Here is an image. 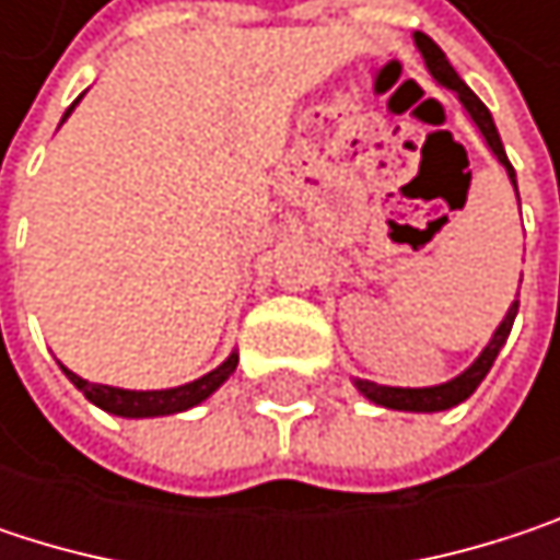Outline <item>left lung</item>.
I'll list each match as a JSON object with an SVG mask.
<instances>
[{"mask_svg":"<svg viewBox=\"0 0 560 560\" xmlns=\"http://www.w3.org/2000/svg\"><path fill=\"white\" fill-rule=\"evenodd\" d=\"M415 45H418V51L424 57V63H428V70H431V77L438 80V83H444L447 90H454L457 93V100L464 103V109L470 113V119L477 122V129L483 132V139H487V145L493 149V155L500 159V165L509 174V180H512V187H515V171L509 165V159H505V149L503 142H500V132H497V122H493V116H490V109L483 106V100L457 77V70L451 67V60L444 57V51L428 38V35H421V32H415ZM515 197H518V187H515ZM515 314H518V301H512V307L505 311L503 324L497 327V334H493V340L483 347V353L474 360V366L470 370H464L460 376H454L451 383H441V386H428V389H395V386H380V383H370V380H357V389L363 392L370 401H376V405H383V408H395V411H444V408H454V405H460L464 398H470L477 386L487 380V373H490V366H493V360L500 357V350H503L505 337H509V330H512V320H515Z\"/></svg>","mask_w":560,"mask_h":560,"instance_id":"8db88e82","label":"left lung"}]
</instances>
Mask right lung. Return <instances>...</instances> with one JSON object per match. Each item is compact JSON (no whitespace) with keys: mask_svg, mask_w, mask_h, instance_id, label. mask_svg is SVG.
Here are the masks:
<instances>
[{"mask_svg":"<svg viewBox=\"0 0 560 560\" xmlns=\"http://www.w3.org/2000/svg\"><path fill=\"white\" fill-rule=\"evenodd\" d=\"M73 106H77V103H73ZM73 106H70V109H73ZM70 109L63 113V119L70 116ZM63 119H60V122H63ZM236 363H240V357H236V353H230V357H226L213 373H207V376H200V380H194V383H187V386H177V389H155V392L100 386V383H86V380H80V376H77V373H70L67 366H60V370L67 373V380H70L77 389L83 392L93 405H100L103 411H109V415H122V418H155V415H174V411H187V408L200 405L207 395H213V392L220 389V386L233 376Z\"/></svg>","mask_w":560,"mask_h":560,"instance_id":"add662e5","label":"right lung"}]
</instances>
